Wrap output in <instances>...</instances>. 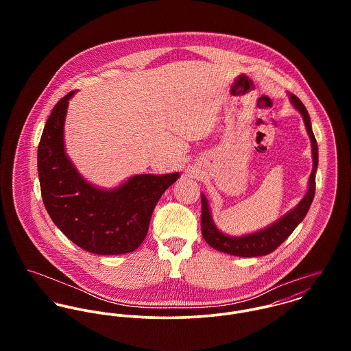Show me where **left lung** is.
I'll use <instances>...</instances> for the list:
<instances>
[{"instance_id": "obj_1", "label": "left lung", "mask_w": 351, "mask_h": 351, "mask_svg": "<svg viewBox=\"0 0 351 351\" xmlns=\"http://www.w3.org/2000/svg\"><path fill=\"white\" fill-rule=\"evenodd\" d=\"M291 102L299 110L302 116L306 132L311 139L312 146V158H313V167L309 176V185L305 196L301 199L300 202L285 216L278 219L271 226L256 231L254 234L243 235V237H228L223 234L210 216L209 205L205 195L201 193V232L206 243L213 247L215 250L221 251L235 256H259L267 255L276 250L300 224L302 219L305 217L313 196H315V177L317 170V143L311 127V119L308 110L305 109L304 104L301 102L295 95H291Z\"/></svg>"}]
</instances>
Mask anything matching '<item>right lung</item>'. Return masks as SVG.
Returning a JSON list of instances; mask_svg holds the SVG:
<instances>
[{
	"mask_svg": "<svg viewBox=\"0 0 351 351\" xmlns=\"http://www.w3.org/2000/svg\"><path fill=\"white\" fill-rule=\"evenodd\" d=\"M75 92L53 106L39 142L45 206L55 226L81 249L100 255L131 252L145 241L156 202L180 174H138L109 191L89 184L66 155L63 142L69 100Z\"/></svg>",
	"mask_w": 351,
	"mask_h": 351,
	"instance_id": "1",
	"label": "right lung"
}]
</instances>
